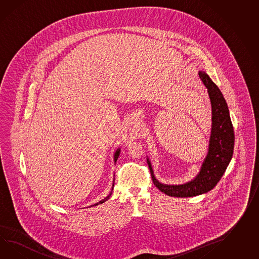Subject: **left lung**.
Segmentation results:
<instances>
[{
	"instance_id": "8db88e82",
	"label": "left lung",
	"mask_w": 259,
	"mask_h": 259,
	"mask_svg": "<svg viewBox=\"0 0 259 259\" xmlns=\"http://www.w3.org/2000/svg\"><path fill=\"white\" fill-rule=\"evenodd\" d=\"M198 76L205 87L208 89L211 105V131L208 153L202 163L198 174L188 183L175 185L164 184L155 178L151 161L147 158L154 185L169 196L191 197L208 193L213 189L221 180L233 155L235 136L227 102L221 91L205 71H199Z\"/></svg>"
}]
</instances>
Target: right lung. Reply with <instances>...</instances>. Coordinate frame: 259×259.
<instances>
[{
	"label": "right lung",
	"mask_w": 259,
	"mask_h": 259,
	"mask_svg": "<svg viewBox=\"0 0 259 259\" xmlns=\"http://www.w3.org/2000/svg\"><path fill=\"white\" fill-rule=\"evenodd\" d=\"M120 149L119 148L116 152H115V153H114V163L116 164V162H117V160H118V158H119V155H120ZM115 180V179H114ZM114 180H113V184H112V189H111V192L109 193V195L107 196V197H105L104 199H102V200H100L99 202H97V203H95V205H92V206H90V208L91 207H94V206H97V205H100V204H102V203H104V202L107 201V199L110 197V196H111V194H112V191H113V186H114Z\"/></svg>",
	"instance_id": "right-lung-1"
}]
</instances>
